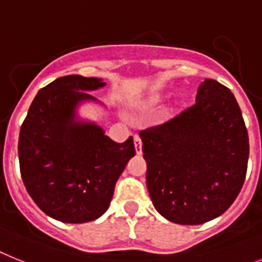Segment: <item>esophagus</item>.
Returning a JSON list of instances; mask_svg holds the SVG:
<instances>
[{
  "instance_id": "34e87169",
  "label": "esophagus",
  "mask_w": 262,
  "mask_h": 262,
  "mask_svg": "<svg viewBox=\"0 0 262 262\" xmlns=\"http://www.w3.org/2000/svg\"><path fill=\"white\" fill-rule=\"evenodd\" d=\"M135 148H136V151H137V155H141L142 153V141L138 135H135Z\"/></svg>"
}]
</instances>
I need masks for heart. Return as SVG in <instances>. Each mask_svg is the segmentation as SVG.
Segmentation results:
<instances>
[{"label":"heart","mask_w":262,"mask_h":262,"mask_svg":"<svg viewBox=\"0 0 262 262\" xmlns=\"http://www.w3.org/2000/svg\"><path fill=\"white\" fill-rule=\"evenodd\" d=\"M162 101V97L160 94H153L150 97H148L144 101V107H153L158 105Z\"/></svg>","instance_id":"heart-1"}]
</instances>
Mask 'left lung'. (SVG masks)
<instances>
[{
	"instance_id": "obj_1",
	"label": "left lung",
	"mask_w": 262,
	"mask_h": 262,
	"mask_svg": "<svg viewBox=\"0 0 262 262\" xmlns=\"http://www.w3.org/2000/svg\"><path fill=\"white\" fill-rule=\"evenodd\" d=\"M140 137L149 195L169 221L200 225L221 216L238 195L249 137L236 98L217 81L205 78L194 105Z\"/></svg>"
}]
</instances>
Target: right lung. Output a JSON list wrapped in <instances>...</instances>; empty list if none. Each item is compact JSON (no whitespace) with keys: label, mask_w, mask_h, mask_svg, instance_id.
<instances>
[{"label":"right lung","mask_w":262,"mask_h":262,"mask_svg":"<svg viewBox=\"0 0 262 262\" xmlns=\"http://www.w3.org/2000/svg\"><path fill=\"white\" fill-rule=\"evenodd\" d=\"M105 85L101 78L78 74L57 78L37 93L19 130L24 185L39 209L61 223L102 216L136 155L133 137L117 144L100 125L78 116L80 105L101 104L88 92Z\"/></svg>","instance_id":"1"}]
</instances>
